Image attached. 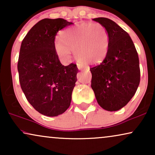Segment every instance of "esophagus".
<instances>
[{"label":"esophagus","instance_id":"34e87169","mask_svg":"<svg viewBox=\"0 0 155 155\" xmlns=\"http://www.w3.org/2000/svg\"><path fill=\"white\" fill-rule=\"evenodd\" d=\"M78 69L79 70H83V67L82 66H80V65H78Z\"/></svg>","mask_w":155,"mask_h":155}]
</instances>
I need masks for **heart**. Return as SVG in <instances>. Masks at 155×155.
<instances>
[{
  "mask_svg": "<svg viewBox=\"0 0 155 155\" xmlns=\"http://www.w3.org/2000/svg\"><path fill=\"white\" fill-rule=\"evenodd\" d=\"M61 40L54 44L55 51L63 61L71 58V51L81 63L98 64L107 56L109 46V33L100 23L83 22L62 31Z\"/></svg>",
  "mask_w": 155,
  "mask_h": 155,
  "instance_id": "b5f03b06",
  "label": "heart"
}]
</instances>
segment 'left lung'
I'll return each instance as SVG.
<instances>
[{"instance_id":"left-lung-1","label":"left lung","mask_w":155,"mask_h":155,"mask_svg":"<svg viewBox=\"0 0 155 155\" xmlns=\"http://www.w3.org/2000/svg\"><path fill=\"white\" fill-rule=\"evenodd\" d=\"M93 20L104 25L109 33L107 56L90 68L92 87L99 105L109 111L125 107L136 92L140 80L139 58L131 38L110 19Z\"/></svg>"}]
</instances>
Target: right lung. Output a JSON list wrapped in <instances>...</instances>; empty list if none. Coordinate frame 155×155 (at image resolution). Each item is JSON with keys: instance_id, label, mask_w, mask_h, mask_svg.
I'll return each mask as SVG.
<instances>
[{"instance_id": "obj_1", "label": "right lung", "mask_w": 155, "mask_h": 155, "mask_svg": "<svg viewBox=\"0 0 155 155\" xmlns=\"http://www.w3.org/2000/svg\"><path fill=\"white\" fill-rule=\"evenodd\" d=\"M62 18L40 20L22 40L18 63L21 88L29 104L40 114L57 116L71 105L77 81L76 64H61L54 48L61 29L73 25Z\"/></svg>"}]
</instances>
